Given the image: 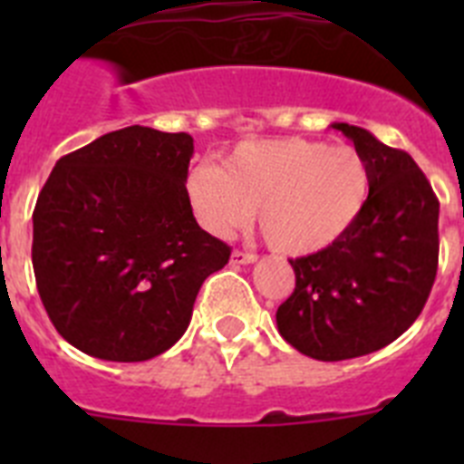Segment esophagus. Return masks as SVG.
Instances as JSON below:
<instances>
[{
    "mask_svg": "<svg viewBox=\"0 0 464 464\" xmlns=\"http://www.w3.org/2000/svg\"><path fill=\"white\" fill-rule=\"evenodd\" d=\"M257 260L256 253H244V251H232V256H229V262L232 265H253V262Z\"/></svg>",
    "mask_w": 464,
    "mask_h": 464,
    "instance_id": "esophagus-1",
    "label": "esophagus"
}]
</instances>
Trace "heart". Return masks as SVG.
Masks as SVG:
<instances>
[{"label":"heart","instance_id":"1","mask_svg":"<svg viewBox=\"0 0 464 464\" xmlns=\"http://www.w3.org/2000/svg\"><path fill=\"white\" fill-rule=\"evenodd\" d=\"M197 220L216 237L251 223L274 251L311 256L342 239L362 213L370 169L353 146L311 139H253L229 150L223 167L197 165L186 176Z\"/></svg>","mask_w":464,"mask_h":464}]
</instances>
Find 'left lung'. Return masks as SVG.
<instances>
[{
    "instance_id": "left-lung-1",
    "label": "left lung",
    "mask_w": 464,
    "mask_h": 464,
    "mask_svg": "<svg viewBox=\"0 0 464 464\" xmlns=\"http://www.w3.org/2000/svg\"><path fill=\"white\" fill-rule=\"evenodd\" d=\"M370 169L360 218L339 241L290 260L295 293L276 311L281 337L323 362L360 358L395 342L423 311L437 276L440 202L404 150L332 122Z\"/></svg>"
}]
</instances>
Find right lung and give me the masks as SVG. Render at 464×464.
<instances>
[{
  "label": "right lung",
  "instance_id": "add662e5",
  "mask_svg": "<svg viewBox=\"0 0 464 464\" xmlns=\"http://www.w3.org/2000/svg\"><path fill=\"white\" fill-rule=\"evenodd\" d=\"M186 132L132 125L55 162L34 216L36 288L55 330L83 353L141 362L183 337L229 246L197 225Z\"/></svg>",
  "mask_w": 464,
  "mask_h": 464
}]
</instances>
